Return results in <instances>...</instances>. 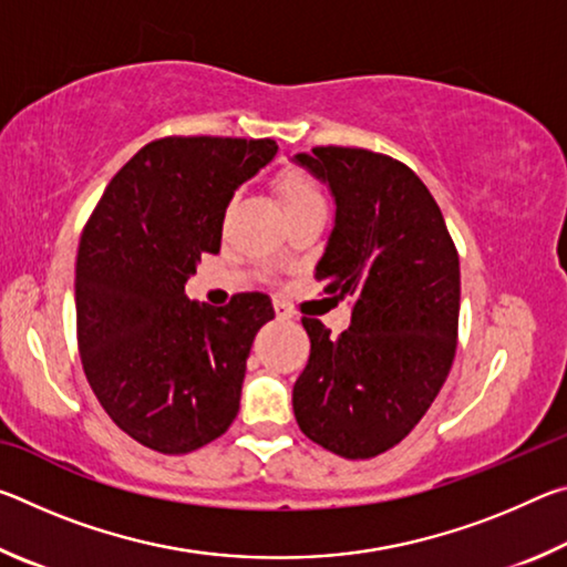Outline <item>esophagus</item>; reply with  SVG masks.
<instances>
[{"mask_svg": "<svg viewBox=\"0 0 567 567\" xmlns=\"http://www.w3.org/2000/svg\"><path fill=\"white\" fill-rule=\"evenodd\" d=\"M275 315H277V320H292L295 318L292 310L285 302H275Z\"/></svg>", "mask_w": 567, "mask_h": 567, "instance_id": "obj_1", "label": "esophagus"}]
</instances>
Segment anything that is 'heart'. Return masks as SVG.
Returning <instances> with one entry per match:
<instances>
[{
    "label": "heart",
    "instance_id": "1",
    "mask_svg": "<svg viewBox=\"0 0 567 567\" xmlns=\"http://www.w3.org/2000/svg\"><path fill=\"white\" fill-rule=\"evenodd\" d=\"M275 187L287 209V215H295L300 213V209L322 205L320 187L300 169H282L275 179Z\"/></svg>",
    "mask_w": 567,
    "mask_h": 567
}]
</instances>
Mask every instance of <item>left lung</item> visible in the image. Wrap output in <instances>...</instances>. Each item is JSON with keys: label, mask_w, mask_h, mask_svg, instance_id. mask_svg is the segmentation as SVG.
<instances>
[{"label": "left lung", "mask_w": 567, "mask_h": 567, "mask_svg": "<svg viewBox=\"0 0 567 567\" xmlns=\"http://www.w3.org/2000/svg\"><path fill=\"white\" fill-rule=\"evenodd\" d=\"M334 197V227L315 267L350 328L332 338L302 318L310 360L292 390L302 433L364 460L395 447L433 405L453 368L460 260L443 213L408 165L358 147L295 155Z\"/></svg>", "instance_id": "obj_1"}]
</instances>
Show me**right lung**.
<instances>
[{"label":"right lung","instance_id":"obj_1","mask_svg":"<svg viewBox=\"0 0 567 567\" xmlns=\"http://www.w3.org/2000/svg\"><path fill=\"white\" fill-rule=\"evenodd\" d=\"M275 140L165 137L142 147L104 189L80 239L76 342L90 388L140 445L185 455L233 425L270 297L225 307L185 282L217 255L235 189L275 157Z\"/></svg>","mask_w":567,"mask_h":567}]
</instances>
